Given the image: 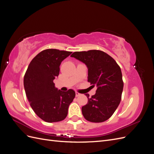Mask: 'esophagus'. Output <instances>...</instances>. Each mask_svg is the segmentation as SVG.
<instances>
[{"label":"esophagus","instance_id":"obj_1","mask_svg":"<svg viewBox=\"0 0 154 154\" xmlns=\"http://www.w3.org/2000/svg\"><path fill=\"white\" fill-rule=\"evenodd\" d=\"M80 95H81V94H80V93H78V92H76V97L80 96Z\"/></svg>","mask_w":154,"mask_h":154}]
</instances>
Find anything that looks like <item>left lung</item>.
Masks as SVG:
<instances>
[{
  "label": "left lung",
  "instance_id": "left-lung-1",
  "mask_svg": "<svg viewBox=\"0 0 154 154\" xmlns=\"http://www.w3.org/2000/svg\"><path fill=\"white\" fill-rule=\"evenodd\" d=\"M71 57L86 65L88 82L96 85V94L88 98L82 108L84 118L91 122L101 123L109 119L122 100L123 82L121 68L110 56L103 51L89 50L74 52Z\"/></svg>",
  "mask_w": 154,
  "mask_h": 154
}]
</instances>
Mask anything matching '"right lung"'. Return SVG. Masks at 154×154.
<instances>
[{
    "mask_svg": "<svg viewBox=\"0 0 154 154\" xmlns=\"http://www.w3.org/2000/svg\"><path fill=\"white\" fill-rule=\"evenodd\" d=\"M72 53L49 49L41 51L31 60L24 78L27 98L35 114L48 123L58 122L67 117L75 92L61 91L53 80L59 75L60 66Z\"/></svg>",
    "mask_w": 154,
    "mask_h": 154,
    "instance_id": "obj_1",
    "label": "right lung"
}]
</instances>
